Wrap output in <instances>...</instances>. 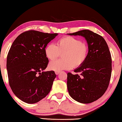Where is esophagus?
<instances>
[{
	"label": "esophagus",
	"mask_w": 122,
	"mask_h": 122,
	"mask_svg": "<svg viewBox=\"0 0 122 122\" xmlns=\"http://www.w3.org/2000/svg\"><path fill=\"white\" fill-rule=\"evenodd\" d=\"M60 73V71H56V74L58 75Z\"/></svg>",
	"instance_id": "34e87169"
}]
</instances>
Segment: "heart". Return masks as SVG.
<instances>
[{"label":"heart","mask_w":122,"mask_h":122,"mask_svg":"<svg viewBox=\"0 0 122 122\" xmlns=\"http://www.w3.org/2000/svg\"><path fill=\"white\" fill-rule=\"evenodd\" d=\"M45 54L50 61L56 59L63 54V59L51 61L48 68L51 71H61L81 66L87 58L89 48L86 43L73 36H66L57 42V46L49 43L45 48Z\"/></svg>","instance_id":"obj_1"}]
</instances>
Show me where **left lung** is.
Returning a JSON list of instances; mask_svg holds the SVG:
<instances>
[{"label":"left lung","instance_id":"8db88e82","mask_svg":"<svg viewBox=\"0 0 122 122\" xmlns=\"http://www.w3.org/2000/svg\"><path fill=\"white\" fill-rule=\"evenodd\" d=\"M83 36L87 42V58L72 74L68 73L67 88L75 101L87 104L97 101L109 86L112 72V58L109 48L102 36L89 30L68 34Z\"/></svg>","mask_w":122,"mask_h":122}]
</instances>
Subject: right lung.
Returning <instances> with one entry per match:
<instances>
[{
	"label": "right lung",
	"mask_w": 122,
	"mask_h": 122,
	"mask_svg": "<svg viewBox=\"0 0 122 122\" xmlns=\"http://www.w3.org/2000/svg\"><path fill=\"white\" fill-rule=\"evenodd\" d=\"M58 35L29 30L20 34L13 43L6 69L10 86L21 101L34 104L51 91L56 75L54 71H44L49 61L44 50Z\"/></svg>",
	"instance_id": "add662e5"
}]
</instances>
